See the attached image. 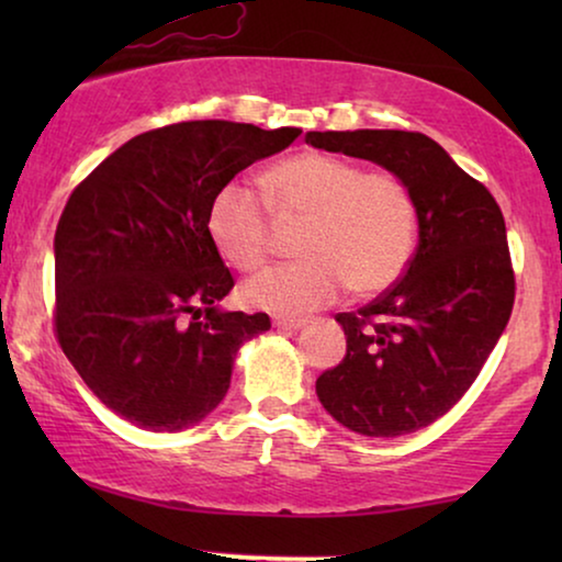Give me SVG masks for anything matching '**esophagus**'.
I'll return each mask as SVG.
<instances>
[{
	"instance_id": "obj_1",
	"label": "esophagus",
	"mask_w": 562,
	"mask_h": 562,
	"mask_svg": "<svg viewBox=\"0 0 562 562\" xmlns=\"http://www.w3.org/2000/svg\"><path fill=\"white\" fill-rule=\"evenodd\" d=\"M273 325L283 327V329H299V327L306 325V319L304 317H286V314H276Z\"/></svg>"
}]
</instances>
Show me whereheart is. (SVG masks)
<instances>
[{"label":"heart","mask_w":562,"mask_h":562,"mask_svg":"<svg viewBox=\"0 0 562 562\" xmlns=\"http://www.w3.org/2000/svg\"><path fill=\"white\" fill-rule=\"evenodd\" d=\"M276 214L304 225L306 260L273 266L245 286L252 306L302 314L333 304L345 289L373 296L402 279L417 248V199L394 171H366L350 158L299 153L266 173ZM271 204L243 181L217 189L206 225L217 250L240 271H256L276 240Z\"/></svg>","instance_id":"b5f03b06"}]
</instances>
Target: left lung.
<instances>
[{"label":"left lung","instance_id":"1","mask_svg":"<svg viewBox=\"0 0 562 562\" xmlns=\"http://www.w3.org/2000/svg\"><path fill=\"white\" fill-rule=\"evenodd\" d=\"M306 143L389 168L417 199L409 266L371 304L337 314L348 352L317 379L322 406L352 432H417L463 398L509 322L517 281L504 214L422 133H306Z\"/></svg>","mask_w":562,"mask_h":562}]
</instances>
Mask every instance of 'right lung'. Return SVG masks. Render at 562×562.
<instances>
[{
    "mask_svg": "<svg viewBox=\"0 0 562 562\" xmlns=\"http://www.w3.org/2000/svg\"><path fill=\"white\" fill-rule=\"evenodd\" d=\"M299 127L176 122L133 137L71 191L56 227L53 329L104 406L156 432L204 419L268 314L220 312L235 286L206 214L243 168Z\"/></svg>",
    "mask_w": 562,
    "mask_h": 562,
    "instance_id": "add662e5",
    "label": "right lung"
}]
</instances>
